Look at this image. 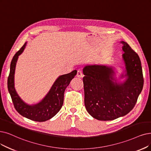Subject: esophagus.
<instances>
[{
    "label": "esophagus",
    "instance_id": "esophagus-1",
    "mask_svg": "<svg viewBox=\"0 0 151 151\" xmlns=\"http://www.w3.org/2000/svg\"><path fill=\"white\" fill-rule=\"evenodd\" d=\"M76 76L77 77H79V78H81V77H83V74H82V71L81 70H78L77 71V75H76Z\"/></svg>",
    "mask_w": 151,
    "mask_h": 151
}]
</instances>
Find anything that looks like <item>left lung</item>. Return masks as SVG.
Returning a JSON list of instances; mask_svg holds the SVG:
<instances>
[{"label":"left lung","instance_id":"8db88e82","mask_svg":"<svg viewBox=\"0 0 151 151\" xmlns=\"http://www.w3.org/2000/svg\"><path fill=\"white\" fill-rule=\"evenodd\" d=\"M121 43L126 68V74L122 77H126L124 82H116L112 67L94 64L83 69L86 110L100 121H110L127 114L135 106L142 90L144 78L139 57L127 43Z\"/></svg>","mask_w":151,"mask_h":151}]
</instances>
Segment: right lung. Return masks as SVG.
<instances>
[{
	"label": "right lung",
	"instance_id": "obj_1",
	"mask_svg": "<svg viewBox=\"0 0 151 151\" xmlns=\"http://www.w3.org/2000/svg\"><path fill=\"white\" fill-rule=\"evenodd\" d=\"M27 43L16 52L10 64L7 87L15 110L22 116L35 122H43L51 119L61 110L64 102V91L75 76L77 70L59 76L54 83L49 92L40 103L33 105L25 104L18 95L14 87V74L16 63L26 46Z\"/></svg>",
	"mask_w": 151,
	"mask_h": 151
}]
</instances>
